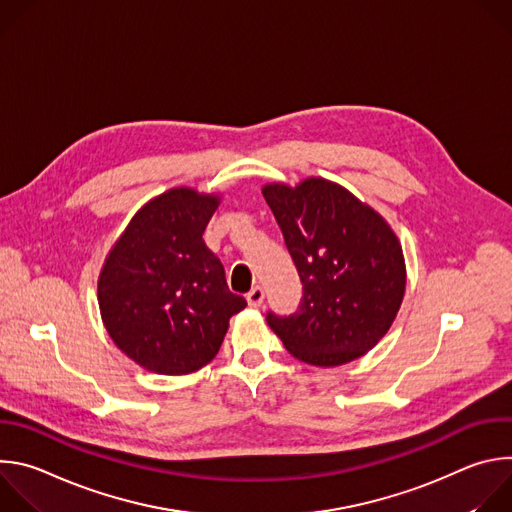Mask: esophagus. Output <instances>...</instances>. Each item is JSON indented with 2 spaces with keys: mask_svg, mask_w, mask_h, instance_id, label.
I'll list each match as a JSON object with an SVG mask.
<instances>
[{
  "mask_svg": "<svg viewBox=\"0 0 512 512\" xmlns=\"http://www.w3.org/2000/svg\"><path fill=\"white\" fill-rule=\"evenodd\" d=\"M263 300H265V289L261 285H255L247 294V304L251 308H259L263 304Z\"/></svg>",
  "mask_w": 512,
  "mask_h": 512,
  "instance_id": "1",
  "label": "esophagus"
}]
</instances>
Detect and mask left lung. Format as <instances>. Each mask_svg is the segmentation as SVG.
I'll return each mask as SVG.
<instances>
[{
    "label": "left lung",
    "mask_w": 512,
    "mask_h": 512,
    "mask_svg": "<svg viewBox=\"0 0 512 512\" xmlns=\"http://www.w3.org/2000/svg\"><path fill=\"white\" fill-rule=\"evenodd\" d=\"M263 196L296 263L304 296L294 314H267L289 354L338 367L391 328L405 294V259L385 218L346 188L306 178L265 184Z\"/></svg>",
    "instance_id": "left-lung-1"
}]
</instances>
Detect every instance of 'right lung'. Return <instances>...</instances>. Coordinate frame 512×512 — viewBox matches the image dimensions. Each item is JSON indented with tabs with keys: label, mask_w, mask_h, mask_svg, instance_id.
I'll return each mask as SVG.
<instances>
[{
	"label": "right lung",
	"mask_w": 512,
	"mask_h": 512,
	"mask_svg": "<svg viewBox=\"0 0 512 512\" xmlns=\"http://www.w3.org/2000/svg\"><path fill=\"white\" fill-rule=\"evenodd\" d=\"M218 202L192 188L156 196L135 212L101 269L103 324L117 348L152 373L202 369L221 348L231 316L247 306L202 239Z\"/></svg>",
	"instance_id": "add662e5"
}]
</instances>
